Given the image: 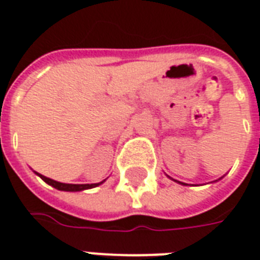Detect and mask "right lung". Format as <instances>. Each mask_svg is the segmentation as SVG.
Returning <instances> with one entry per match:
<instances>
[{
	"label": "right lung",
	"instance_id": "add662e5",
	"mask_svg": "<svg viewBox=\"0 0 260 260\" xmlns=\"http://www.w3.org/2000/svg\"><path fill=\"white\" fill-rule=\"evenodd\" d=\"M39 177L42 178L45 183H47L51 187H54L55 189H59V191H68V192H77V191H84V189H90V188H95L101 185L104 181L96 184H64V183H58V181H54L49 177H45L42 174L37 173Z\"/></svg>",
	"mask_w": 260,
	"mask_h": 260
}]
</instances>
